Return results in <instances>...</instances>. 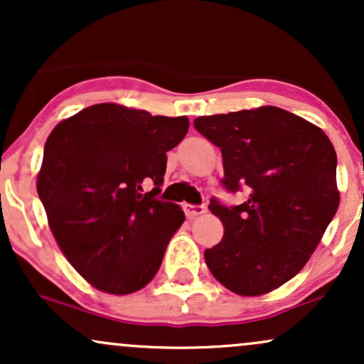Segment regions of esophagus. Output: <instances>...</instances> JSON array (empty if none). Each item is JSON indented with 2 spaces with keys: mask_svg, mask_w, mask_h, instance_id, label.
I'll return each mask as SVG.
<instances>
[{
  "mask_svg": "<svg viewBox=\"0 0 364 364\" xmlns=\"http://www.w3.org/2000/svg\"><path fill=\"white\" fill-rule=\"evenodd\" d=\"M183 210H185L188 219H195V217L205 214L207 208H205V205H193V203H185V205H183Z\"/></svg>",
  "mask_w": 364,
  "mask_h": 364,
  "instance_id": "esophagus-1",
  "label": "esophagus"
}]
</instances>
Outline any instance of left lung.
Returning a JSON list of instances; mask_svg holds the SVG:
<instances>
[{"label":"left lung","instance_id":"left-lung-1","mask_svg":"<svg viewBox=\"0 0 364 364\" xmlns=\"http://www.w3.org/2000/svg\"><path fill=\"white\" fill-rule=\"evenodd\" d=\"M193 124L223 152L220 186L248 191L240 205L210 200L224 237L203 253L208 270L236 294H265L306 265L336 215V149L318 127L274 106Z\"/></svg>","mask_w":364,"mask_h":364}]
</instances>
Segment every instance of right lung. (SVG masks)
Segmentation results:
<instances>
[{
    "label": "right lung",
    "mask_w": 364,
    "mask_h": 364,
    "mask_svg": "<svg viewBox=\"0 0 364 364\" xmlns=\"http://www.w3.org/2000/svg\"><path fill=\"white\" fill-rule=\"evenodd\" d=\"M188 127L186 116L95 104L61 121L46 141L37 193L61 252L97 289L129 294L157 274L185 220L181 207L157 195L166 154Z\"/></svg>",
    "instance_id": "obj_1"
}]
</instances>
